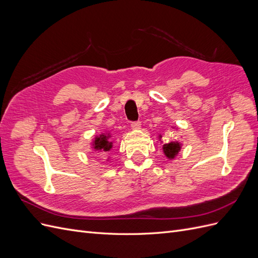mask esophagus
Segmentation results:
<instances>
[{
  "mask_svg": "<svg viewBox=\"0 0 258 258\" xmlns=\"http://www.w3.org/2000/svg\"><path fill=\"white\" fill-rule=\"evenodd\" d=\"M131 128L135 129V130L140 129V128H141V122H140V121H134V122H131Z\"/></svg>",
  "mask_w": 258,
  "mask_h": 258,
  "instance_id": "obj_1",
  "label": "esophagus"
}]
</instances>
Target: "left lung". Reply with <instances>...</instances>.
Returning <instances> with one entry per match:
<instances>
[{
  "label": "left lung",
  "instance_id": "left-lung-1",
  "mask_svg": "<svg viewBox=\"0 0 258 258\" xmlns=\"http://www.w3.org/2000/svg\"><path fill=\"white\" fill-rule=\"evenodd\" d=\"M160 139H161V136H159V141H160ZM181 147H182V144L178 141H170V142L162 145V152L168 159L172 160L176 157L179 151H181Z\"/></svg>",
  "mask_w": 258,
  "mask_h": 258
}]
</instances>
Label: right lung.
Wrapping results in <instances>:
<instances>
[{
  "instance_id": "add662e5",
  "label": "right lung",
  "mask_w": 258,
  "mask_h": 258,
  "mask_svg": "<svg viewBox=\"0 0 258 258\" xmlns=\"http://www.w3.org/2000/svg\"><path fill=\"white\" fill-rule=\"evenodd\" d=\"M110 134H101L92 141V147L96 152H110L113 147V142L110 140Z\"/></svg>"
}]
</instances>
